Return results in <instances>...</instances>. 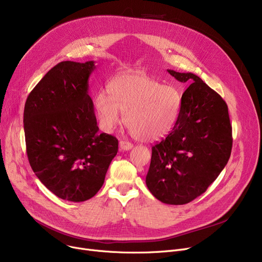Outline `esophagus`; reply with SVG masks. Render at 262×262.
<instances>
[{"label": "esophagus", "mask_w": 262, "mask_h": 262, "mask_svg": "<svg viewBox=\"0 0 262 262\" xmlns=\"http://www.w3.org/2000/svg\"><path fill=\"white\" fill-rule=\"evenodd\" d=\"M119 146H120L121 150H129V149L133 148L134 145L130 142H127V141H120Z\"/></svg>", "instance_id": "1"}]
</instances>
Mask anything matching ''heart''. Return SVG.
I'll use <instances>...</instances> for the list:
<instances>
[{
	"mask_svg": "<svg viewBox=\"0 0 262 262\" xmlns=\"http://www.w3.org/2000/svg\"><path fill=\"white\" fill-rule=\"evenodd\" d=\"M112 95L100 92L94 107L102 129L110 132L124 122L137 140L157 141L175 126L181 114L182 95L175 87L141 73L116 77L109 86Z\"/></svg>",
	"mask_w": 262,
	"mask_h": 262,
	"instance_id": "obj_1",
	"label": "heart"
}]
</instances>
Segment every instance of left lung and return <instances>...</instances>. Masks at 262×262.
Returning a JSON list of instances; mask_svg holds the SVG:
<instances>
[{"mask_svg": "<svg viewBox=\"0 0 262 262\" xmlns=\"http://www.w3.org/2000/svg\"><path fill=\"white\" fill-rule=\"evenodd\" d=\"M168 72L191 85L183 93L174 128L152 147L145 183L160 202L184 205L204 193L225 168L232 146L231 125L224 100L198 75Z\"/></svg>", "mask_w": 262, "mask_h": 262, "instance_id": "1", "label": "left lung"}]
</instances>
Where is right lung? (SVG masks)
I'll use <instances>...</instances> for the list:
<instances>
[{
    "instance_id": "1",
    "label": "right lung",
    "mask_w": 262,
    "mask_h": 262,
    "mask_svg": "<svg viewBox=\"0 0 262 262\" xmlns=\"http://www.w3.org/2000/svg\"><path fill=\"white\" fill-rule=\"evenodd\" d=\"M94 61H61L27 96L24 106L26 152L31 167L59 199L84 202L104 184L118 153L116 137L99 133L88 93Z\"/></svg>"
}]
</instances>
